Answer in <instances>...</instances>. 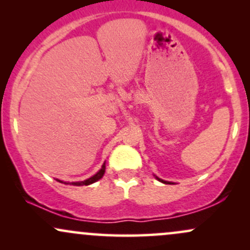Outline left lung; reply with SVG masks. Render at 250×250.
Listing matches in <instances>:
<instances>
[{
	"label": "left lung",
	"mask_w": 250,
	"mask_h": 250,
	"mask_svg": "<svg viewBox=\"0 0 250 250\" xmlns=\"http://www.w3.org/2000/svg\"><path fill=\"white\" fill-rule=\"evenodd\" d=\"M155 177H156V179L159 180L160 182H162V183H166V185H170V183H171V182H168V181H165V180H161V179H159V177H157V176H155Z\"/></svg>",
	"instance_id": "left-lung-1"
}]
</instances>
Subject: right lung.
<instances>
[{
  "mask_svg": "<svg viewBox=\"0 0 250 250\" xmlns=\"http://www.w3.org/2000/svg\"><path fill=\"white\" fill-rule=\"evenodd\" d=\"M104 171H105V163H103L102 168L100 169V170L97 171V173L94 175V176L89 177V179L84 180V181H80V182H71L70 185H73V186H89V185H91V183L99 181L100 179H102V176L104 175ZM57 181H59V182H62V181H60V180H57ZM62 183H65V182H62ZM65 185H68V183H65Z\"/></svg>",
  "mask_w": 250,
  "mask_h": 250,
  "instance_id": "1",
  "label": "right lung"
}]
</instances>
